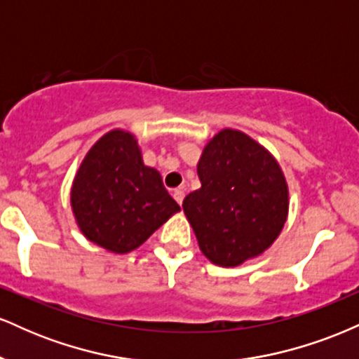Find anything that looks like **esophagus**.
<instances>
[{
  "mask_svg": "<svg viewBox=\"0 0 359 359\" xmlns=\"http://www.w3.org/2000/svg\"><path fill=\"white\" fill-rule=\"evenodd\" d=\"M184 197H185V192H184V189H182V187L175 189V191H174V199H175L177 203H179L180 205H182V203H184Z\"/></svg>",
  "mask_w": 359,
  "mask_h": 359,
  "instance_id": "obj_1",
  "label": "esophagus"
}]
</instances>
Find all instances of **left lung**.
<instances>
[{"mask_svg": "<svg viewBox=\"0 0 359 359\" xmlns=\"http://www.w3.org/2000/svg\"><path fill=\"white\" fill-rule=\"evenodd\" d=\"M201 189L184 199L203 253L219 266H236L277 240L288 211L285 179L255 140L222 130L204 148Z\"/></svg>", "mask_w": 359, "mask_h": 359, "instance_id": "left-lung-1", "label": "left lung"}]
</instances>
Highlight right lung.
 <instances>
[{"label":"right lung","mask_w":359,"mask_h":359,"mask_svg":"<svg viewBox=\"0 0 359 359\" xmlns=\"http://www.w3.org/2000/svg\"><path fill=\"white\" fill-rule=\"evenodd\" d=\"M71 201L84 236L114 253L138 248L180 211L158 172L143 165L133 135L121 130L109 131L90 148Z\"/></svg>","instance_id":"1"}]
</instances>
